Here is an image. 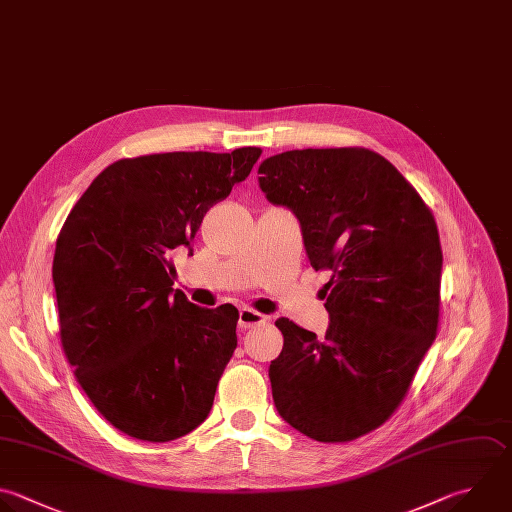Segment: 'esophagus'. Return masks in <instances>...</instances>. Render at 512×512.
<instances>
[{
	"mask_svg": "<svg viewBox=\"0 0 512 512\" xmlns=\"http://www.w3.org/2000/svg\"><path fill=\"white\" fill-rule=\"evenodd\" d=\"M268 316L252 310V308H240V320L238 324L242 328H254V326H260V324H266Z\"/></svg>",
	"mask_w": 512,
	"mask_h": 512,
	"instance_id": "obj_1",
	"label": "esophagus"
}]
</instances>
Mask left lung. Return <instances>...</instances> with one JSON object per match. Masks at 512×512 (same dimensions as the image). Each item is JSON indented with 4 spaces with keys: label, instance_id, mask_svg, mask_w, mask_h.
Instances as JSON below:
<instances>
[{
    "label": "left lung",
    "instance_id": "obj_1",
    "mask_svg": "<svg viewBox=\"0 0 512 512\" xmlns=\"http://www.w3.org/2000/svg\"><path fill=\"white\" fill-rule=\"evenodd\" d=\"M266 198L300 222L310 266L328 270L324 338L288 318L268 376L278 414L318 442L390 418L434 342L442 250L432 212L366 148L290 150L258 168Z\"/></svg>",
    "mask_w": 512,
    "mask_h": 512
}]
</instances>
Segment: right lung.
Instances as JSON below:
<instances>
[{
    "instance_id": "obj_1",
    "label": "right lung",
    "mask_w": 512,
    "mask_h": 512,
    "mask_svg": "<svg viewBox=\"0 0 512 512\" xmlns=\"http://www.w3.org/2000/svg\"><path fill=\"white\" fill-rule=\"evenodd\" d=\"M260 148L168 152L110 164L56 242L64 354L98 412L124 434L168 442L200 426L236 350L238 310L174 290L172 254L248 178Z\"/></svg>"
}]
</instances>
